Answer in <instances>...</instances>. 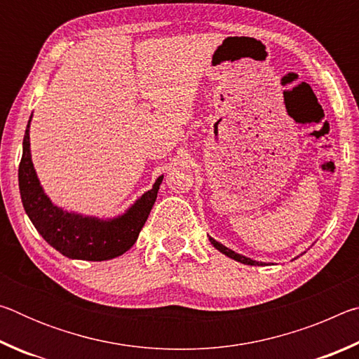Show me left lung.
<instances>
[{
	"instance_id": "left-lung-1",
	"label": "left lung",
	"mask_w": 359,
	"mask_h": 359,
	"mask_svg": "<svg viewBox=\"0 0 359 359\" xmlns=\"http://www.w3.org/2000/svg\"><path fill=\"white\" fill-rule=\"evenodd\" d=\"M209 241L212 242V245H214L217 250H220L223 255H226V257H229V258H233V259H236V261H239V263H244V264H250V266H263L264 263H261V261H255V259H252V258H247V257H242V255H239V253H236V252H233V250H229L228 247H224V245H222L220 242H217L215 239H212V238H209Z\"/></svg>"
}]
</instances>
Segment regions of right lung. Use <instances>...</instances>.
<instances>
[{
	"label": "right lung",
	"instance_id": "right-lung-1",
	"mask_svg": "<svg viewBox=\"0 0 359 359\" xmlns=\"http://www.w3.org/2000/svg\"><path fill=\"white\" fill-rule=\"evenodd\" d=\"M163 175L154 188L144 193L123 215L112 220L69 214L53 205L42 190L29 154V121L23 136V154L19 165V188L23 208L38 233L65 257L71 259L104 261L117 258L135 245L147 222Z\"/></svg>",
	"mask_w": 359,
	"mask_h": 359
}]
</instances>
